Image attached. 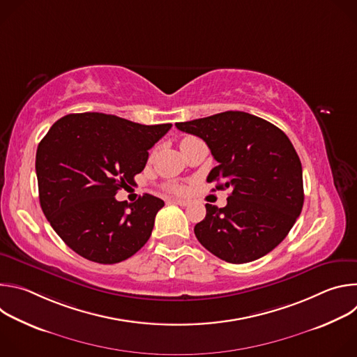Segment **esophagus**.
I'll list each match as a JSON object with an SVG mask.
<instances>
[{"instance_id":"1","label":"esophagus","mask_w":357,"mask_h":357,"mask_svg":"<svg viewBox=\"0 0 357 357\" xmlns=\"http://www.w3.org/2000/svg\"><path fill=\"white\" fill-rule=\"evenodd\" d=\"M172 202L175 203V205H179V206H188L189 205V200H185V199H172Z\"/></svg>"}]
</instances>
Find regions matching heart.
Wrapping results in <instances>:
<instances>
[{"mask_svg":"<svg viewBox=\"0 0 357 357\" xmlns=\"http://www.w3.org/2000/svg\"><path fill=\"white\" fill-rule=\"evenodd\" d=\"M190 139H193V137H186V138H183V139L181 141V145H182V144H185V142H188V141H190ZM168 189H169V190H172V192H176V193H182V192H183V186H181V185H175V183L169 185V186H168Z\"/></svg>","mask_w":357,"mask_h":357,"instance_id":"b5f03b06","label":"heart"}]
</instances>
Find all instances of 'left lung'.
I'll use <instances>...</instances> for the list:
<instances>
[{
  "label": "left lung",
  "instance_id": "left-lung-1",
  "mask_svg": "<svg viewBox=\"0 0 357 357\" xmlns=\"http://www.w3.org/2000/svg\"><path fill=\"white\" fill-rule=\"evenodd\" d=\"M175 126L208 144L219 162L208 182L231 190L225 208L206 203L205 219L195 226L199 243L231 264L266 256L287 237L303 205L302 165L289 138L244 112Z\"/></svg>",
  "mask_w": 357,
  "mask_h": 357
}]
</instances>
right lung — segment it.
Returning a JSON list of instances; mask_svg holds the SVG:
<instances>
[{"instance_id":"right-lung-1","label":"right lung","mask_w":357,"mask_h":357,"mask_svg":"<svg viewBox=\"0 0 357 357\" xmlns=\"http://www.w3.org/2000/svg\"><path fill=\"white\" fill-rule=\"evenodd\" d=\"M171 127L80 113L59 119L42 138L35 161L40 208L79 256L116 264L148 241L164 200L145 193L126 205L114 196L134 183L148 149Z\"/></svg>"}]
</instances>
